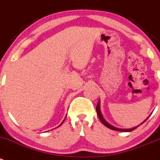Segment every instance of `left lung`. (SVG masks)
<instances>
[{
    "label": "left lung",
    "mask_w": 160,
    "mask_h": 160,
    "mask_svg": "<svg viewBox=\"0 0 160 160\" xmlns=\"http://www.w3.org/2000/svg\"><path fill=\"white\" fill-rule=\"evenodd\" d=\"M97 115H98V117H99V118H100V122H101L103 123L104 126H105V127H107L108 128L111 129V130H116V131H121V132H130V131H133V130H135V129L138 128V127H139V126H138V127H133V128H132V129H125L124 130V129H118V128H116V127H112V126H111L110 124H108V123L104 119V118H103V116H102L101 113H100V101L98 102V104H97ZM148 118H146V120H147ZM146 120H144L142 123H144ZM142 123H141V124H142Z\"/></svg>",
    "instance_id": "obj_1"
}]
</instances>
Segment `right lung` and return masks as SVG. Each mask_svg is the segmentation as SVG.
<instances>
[{
  "mask_svg": "<svg viewBox=\"0 0 160 160\" xmlns=\"http://www.w3.org/2000/svg\"><path fill=\"white\" fill-rule=\"evenodd\" d=\"M63 121H64V120H63ZM63 122H62V123H63ZM62 123H61V124H62ZM61 124H60V126H61Z\"/></svg>",
  "mask_w": 160,
  "mask_h": 160,
  "instance_id": "obj_1",
  "label": "right lung"
}]
</instances>
